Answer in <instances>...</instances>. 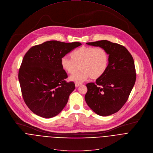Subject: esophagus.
<instances>
[{"mask_svg": "<svg viewBox=\"0 0 153 153\" xmlns=\"http://www.w3.org/2000/svg\"><path fill=\"white\" fill-rule=\"evenodd\" d=\"M82 84L81 83H75V86L76 87V88H77V87H79V86H80Z\"/></svg>", "mask_w": 153, "mask_h": 153, "instance_id": "1", "label": "esophagus"}]
</instances>
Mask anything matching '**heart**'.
<instances>
[{
  "instance_id": "obj_1",
  "label": "heart",
  "mask_w": 153,
  "mask_h": 153,
  "mask_svg": "<svg viewBox=\"0 0 153 153\" xmlns=\"http://www.w3.org/2000/svg\"><path fill=\"white\" fill-rule=\"evenodd\" d=\"M71 58L65 56L61 58L62 68L68 74H73L80 68L82 70L71 76L70 80L82 82L89 77L96 80L106 71L109 65V55L103 48L82 46L71 53Z\"/></svg>"
}]
</instances>
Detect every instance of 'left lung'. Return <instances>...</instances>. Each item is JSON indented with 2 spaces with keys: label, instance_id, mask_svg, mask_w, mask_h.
<instances>
[{
  "label": "left lung",
  "instance_id": "1",
  "mask_svg": "<svg viewBox=\"0 0 153 153\" xmlns=\"http://www.w3.org/2000/svg\"><path fill=\"white\" fill-rule=\"evenodd\" d=\"M86 44L103 48L109 55L106 71L95 83L86 84L85 96L88 106L95 114L109 116L122 108L134 86L136 74L133 58L125 47L108 40Z\"/></svg>",
  "mask_w": 153,
  "mask_h": 153
}]
</instances>
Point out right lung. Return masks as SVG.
<instances>
[{
  "label": "right lung",
  "instance_id": "right-lung-1",
  "mask_svg": "<svg viewBox=\"0 0 153 153\" xmlns=\"http://www.w3.org/2000/svg\"><path fill=\"white\" fill-rule=\"evenodd\" d=\"M81 45L79 42L48 41L33 46L25 54L19 80L25 102L33 113L50 118L65 108L75 85L65 80L68 76L61 60Z\"/></svg>",
  "mask_w": 153,
  "mask_h": 153
}]
</instances>
